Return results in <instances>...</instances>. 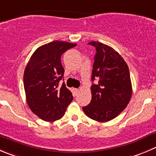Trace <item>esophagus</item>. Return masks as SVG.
<instances>
[{
	"label": "esophagus",
	"instance_id": "obj_1",
	"mask_svg": "<svg viewBox=\"0 0 156 156\" xmlns=\"http://www.w3.org/2000/svg\"><path fill=\"white\" fill-rule=\"evenodd\" d=\"M74 90H75V93H76V94H78V92L80 91L79 89H78V88H75V89H74Z\"/></svg>",
	"mask_w": 156,
	"mask_h": 156
}]
</instances>
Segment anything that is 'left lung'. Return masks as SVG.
<instances>
[{"label": "left lung", "mask_w": 156, "mask_h": 156, "mask_svg": "<svg viewBox=\"0 0 156 156\" xmlns=\"http://www.w3.org/2000/svg\"><path fill=\"white\" fill-rule=\"evenodd\" d=\"M96 48L91 80H98L90 87L91 101L83 107L88 117L107 122L126 107L132 96V84L127 64L113 48L97 41L88 43Z\"/></svg>", "instance_id": "obj_1"}]
</instances>
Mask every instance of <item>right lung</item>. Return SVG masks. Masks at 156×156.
<instances>
[{
    "label": "right lung",
    "mask_w": 156,
    "mask_h": 156,
    "mask_svg": "<svg viewBox=\"0 0 156 156\" xmlns=\"http://www.w3.org/2000/svg\"><path fill=\"white\" fill-rule=\"evenodd\" d=\"M75 43L53 41L38 48L30 57L23 74L27 104L42 120L53 122L64 116L73 100L72 93L62 83L64 68L61 56Z\"/></svg>",
    "instance_id": "1"
}]
</instances>
